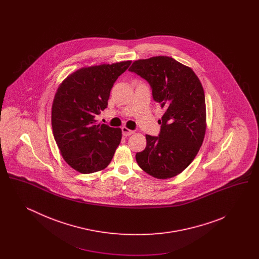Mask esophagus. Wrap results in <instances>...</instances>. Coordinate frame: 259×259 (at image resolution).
<instances>
[{"instance_id": "esophagus-1", "label": "esophagus", "mask_w": 259, "mask_h": 259, "mask_svg": "<svg viewBox=\"0 0 259 259\" xmlns=\"http://www.w3.org/2000/svg\"><path fill=\"white\" fill-rule=\"evenodd\" d=\"M121 130H122V134L125 137H127V136H131L132 134H134V131L133 130H130V129H128L127 127H122L121 128Z\"/></svg>"}]
</instances>
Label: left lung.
Returning <instances> with one entry per match:
<instances>
[{
    "mask_svg": "<svg viewBox=\"0 0 259 259\" xmlns=\"http://www.w3.org/2000/svg\"><path fill=\"white\" fill-rule=\"evenodd\" d=\"M129 71L147 79L164 114L159 137L146 135L147 147L137 152L140 168L153 178L178 176L197 155L206 134V102L193 70L168 56L133 62Z\"/></svg>",
    "mask_w": 259,
    "mask_h": 259,
    "instance_id": "8db88e82",
    "label": "left lung"
}]
</instances>
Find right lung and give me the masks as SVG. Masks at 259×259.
Segmentation results:
<instances>
[{"instance_id": "right-lung-1", "label": "right lung", "mask_w": 259, "mask_h": 259, "mask_svg": "<svg viewBox=\"0 0 259 259\" xmlns=\"http://www.w3.org/2000/svg\"><path fill=\"white\" fill-rule=\"evenodd\" d=\"M131 61L83 67L69 74L57 88L51 108L53 136L63 159L81 174L108 167L122 131L97 123L108 106L113 83Z\"/></svg>"}]
</instances>
